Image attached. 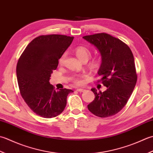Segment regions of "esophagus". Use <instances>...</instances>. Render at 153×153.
Wrapping results in <instances>:
<instances>
[{
	"label": "esophagus",
	"mask_w": 153,
	"mask_h": 153,
	"mask_svg": "<svg viewBox=\"0 0 153 153\" xmlns=\"http://www.w3.org/2000/svg\"><path fill=\"white\" fill-rule=\"evenodd\" d=\"M76 91L78 92H85V90L84 88H77L76 89Z\"/></svg>",
	"instance_id": "obj_1"
}]
</instances>
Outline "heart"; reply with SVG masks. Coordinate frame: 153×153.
I'll return each instance as SVG.
<instances>
[{"instance_id":"1","label":"heart","mask_w":153,"mask_h":153,"mask_svg":"<svg viewBox=\"0 0 153 153\" xmlns=\"http://www.w3.org/2000/svg\"><path fill=\"white\" fill-rule=\"evenodd\" d=\"M75 53L76 57L79 58L81 61L84 60H87L89 59V57L91 55V51H90V49L86 48L85 46H78L77 48L75 49ZM65 57H66V54L63 53L61 56V57L59 59V64H63ZM100 64V59L98 58H96L90 62V67H91L93 69H96L99 66ZM74 82H75L77 85H81L82 83V80L80 79V78H74Z\"/></svg>"}]
</instances>
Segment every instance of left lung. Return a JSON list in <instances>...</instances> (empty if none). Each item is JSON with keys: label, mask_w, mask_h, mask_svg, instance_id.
Returning a JSON list of instances; mask_svg holds the SVG:
<instances>
[{"label": "left lung", "mask_w": 153, "mask_h": 153, "mask_svg": "<svg viewBox=\"0 0 153 153\" xmlns=\"http://www.w3.org/2000/svg\"><path fill=\"white\" fill-rule=\"evenodd\" d=\"M100 53L102 63L98 74L105 91L92 88L95 98L88 110L100 117L116 115L126 105L135 88L137 75L133 55L128 45L105 33L82 37Z\"/></svg>", "instance_id": "left-lung-1"}]
</instances>
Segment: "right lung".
Instances as JSON below:
<instances>
[{"label":"right lung","instance_id":"obj_1","mask_svg":"<svg viewBox=\"0 0 153 153\" xmlns=\"http://www.w3.org/2000/svg\"><path fill=\"white\" fill-rule=\"evenodd\" d=\"M74 37L40 36L27 45L19 58L16 75L20 94L34 113L44 118L59 116L67 104L68 94L73 91L55 90L49 83L59 59L71 44Z\"/></svg>","mask_w":153,"mask_h":153}]
</instances>
